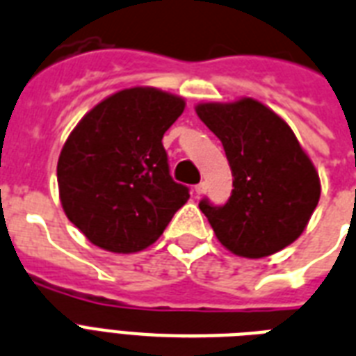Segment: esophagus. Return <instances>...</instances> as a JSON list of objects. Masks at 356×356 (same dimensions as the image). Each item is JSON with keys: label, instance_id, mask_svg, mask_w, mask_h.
Listing matches in <instances>:
<instances>
[{"label": "esophagus", "instance_id": "34e87169", "mask_svg": "<svg viewBox=\"0 0 356 356\" xmlns=\"http://www.w3.org/2000/svg\"><path fill=\"white\" fill-rule=\"evenodd\" d=\"M206 189H208V184H206V181H200V184L195 186V193H197V195H204Z\"/></svg>", "mask_w": 356, "mask_h": 356}]
</instances>
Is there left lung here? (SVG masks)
I'll list each match as a JSON object with an SVG mask.
<instances>
[{
    "label": "left lung",
    "mask_w": 356,
    "mask_h": 356,
    "mask_svg": "<svg viewBox=\"0 0 356 356\" xmlns=\"http://www.w3.org/2000/svg\"><path fill=\"white\" fill-rule=\"evenodd\" d=\"M197 113L221 139L234 176L227 202H198L217 239L245 258H264L293 243L318 206L321 187L290 126L252 98L202 104Z\"/></svg>",
    "instance_id": "1"
}]
</instances>
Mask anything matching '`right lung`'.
Here are the masks:
<instances>
[{
  "label": "right lung",
  "instance_id": "add662e5",
  "mask_svg": "<svg viewBox=\"0 0 356 356\" xmlns=\"http://www.w3.org/2000/svg\"><path fill=\"white\" fill-rule=\"evenodd\" d=\"M184 100L158 89H126L81 118L57 163L66 217L90 243L111 252L147 249L187 202L172 180L165 131Z\"/></svg>",
  "mask_w": 356,
  "mask_h": 356
}]
</instances>
